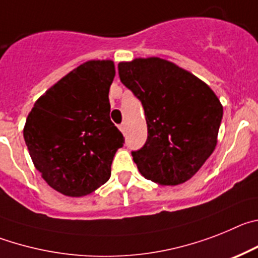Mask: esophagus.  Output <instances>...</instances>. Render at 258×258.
I'll list each match as a JSON object with an SVG mask.
<instances>
[{
	"label": "esophagus",
	"instance_id": "34e87169",
	"mask_svg": "<svg viewBox=\"0 0 258 258\" xmlns=\"http://www.w3.org/2000/svg\"><path fill=\"white\" fill-rule=\"evenodd\" d=\"M119 130H120V132H122V134H124V131H126V124H124V123L119 124Z\"/></svg>",
	"mask_w": 258,
	"mask_h": 258
}]
</instances>
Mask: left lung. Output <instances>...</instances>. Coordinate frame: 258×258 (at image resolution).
<instances>
[{"mask_svg": "<svg viewBox=\"0 0 258 258\" xmlns=\"http://www.w3.org/2000/svg\"><path fill=\"white\" fill-rule=\"evenodd\" d=\"M119 78L145 110L148 140L132 152L141 175L178 185L198 172L217 145L222 105L207 83L161 57L118 64Z\"/></svg>", "mask_w": 258, "mask_h": 258, "instance_id": "1", "label": "left lung"}]
</instances>
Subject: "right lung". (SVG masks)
<instances>
[{
	"instance_id": "1",
	"label": "right lung",
	"mask_w": 258,
	"mask_h": 258,
	"mask_svg": "<svg viewBox=\"0 0 258 258\" xmlns=\"http://www.w3.org/2000/svg\"><path fill=\"white\" fill-rule=\"evenodd\" d=\"M112 60H89L38 97L23 130L37 171L60 194L89 196L112 173L124 139L109 113Z\"/></svg>"
}]
</instances>
